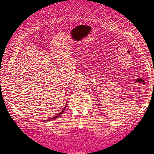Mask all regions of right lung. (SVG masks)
Segmentation results:
<instances>
[{"label": "right lung", "mask_w": 154, "mask_h": 154, "mask_svg": "<svg viewBox=\"0 0 154 154\" xmlns=\"http://www.w3.org/2000/svg\"><path fill=\"white\" fill-rule=\"evenodd\" d=\"M66 106H67V103L66 104V105H65V107H64V108L63 109H62V111H60V112L58 114H57V115H56L55 116H54V117H52V118H51V119H47V120H45V121H51V120H54V119H57V118H58L59 117V116H60L63 114V112L65 111V109H66Z\"/></svg>", "instance_id": "obj_1"}]
</instances>
